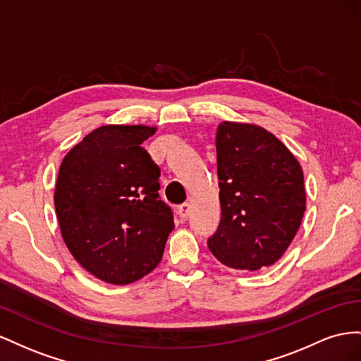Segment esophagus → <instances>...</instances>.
Masks as SVG:
<instances>
[{
  "label": "esophagus",
  "instance_id": "34e87169",
  "mask_svg": "<svg viewBox=\"0 0 361 361\" xmlns=\"http://www.w3.org/2000/svg\"><path fill=\"white\" fill-rule=\"evenodd\" d=\"M189 213H190V204H189V202L181 204L180 207H178V216H180V219H181V221H186Z\"/></svg>",
  "mask_w": 361,
  "mask_h": 361
}]
</instances>
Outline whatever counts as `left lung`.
Wrapping results in <instances>:
<instances>
[{
  "label": "left lung",
  "mask_w": 361,
  "mask_h": 361,
  "mask_svg": "<svg viewBox=\"0 0 361 361\" xmlns=\"http://www.w3.org/2000/svg\"><path fill=\"white\" fill-rule=\"evenodd\" d=\"M216 154L222 218L209 250L235 271L275 264L305 212L300 161L271 131L231 121L216 130Z\"/></svg>",
  "instance_id": "1"
}]
</instances>
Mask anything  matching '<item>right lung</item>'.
<instances>
[{
	"instance_id": "add662e5",
	"label": "right lung",
	"mask_w": 361,
	"mask_h": 361,
	"mask_svg": "<svg viewBox=\"0 0 361 361\" xmlns=\"http://www.w3.org/2000/svg\"><path fill=\"white\" fill-rule=\"evenodd\" d=\"M157 127L102 126L61 160L54 205L69 252L101 281L123 286L160 263L173 230L160 169L140 145Z\"/></svg>"
}]
</instances>
